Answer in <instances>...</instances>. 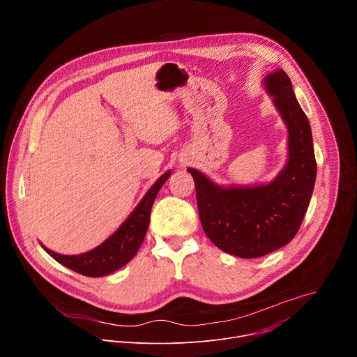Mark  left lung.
<instances>
[{"label": "left lung", "mask_w": 357, "mask_h": 357, "mask_svg": "<svg viewBox=\"0 0 357 357\" xmlns=\"http://www.w3.org/2000/svg\"><path fill=\"white\" fill-rule=\"evenodd\" d=\"M264 86L288 130V161L277 178L264 185L223 188L188 169L203 230L222 251L240 259L263 257L295 237L317 179L311 126L288 75L278 69L264 79Z\"/></svg>", "instance_id": "obj_1"}]
</instances>
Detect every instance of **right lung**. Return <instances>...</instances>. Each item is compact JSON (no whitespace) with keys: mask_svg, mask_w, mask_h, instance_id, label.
<instances>
[{"mask_svg":"<svg viewBox=\"0 0 357 357\" xmlns=\"http://www.w3.org/2000/svg\"><path fill=\"white\" fill-rule=\"evenodd\" d=\"M169 175V171L165 172L149 188L127 220L98 247L87 252L77 254V256H63V254H58L45 245H42V248L58 263L82 275L96 278L114 273L135 256L142 244L149 225L151 208Z\"/></svg>","mask_w":357,"mask_h":357,"instance_id":"obj_1","label":"right lung"}]
</instances>
